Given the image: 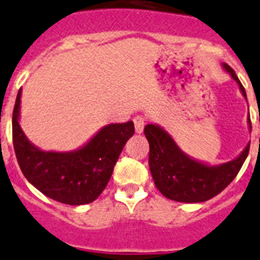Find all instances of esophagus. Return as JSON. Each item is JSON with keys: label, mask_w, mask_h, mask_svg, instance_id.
I'll return each mask as SVG.
<instances>
[{"label": "esophagus", "mask_w": 260, "mask_h": 260, "mask_svg": "<svg viewBox=\"0 0 260 260\" xmlns=\"http://www.w3.org/2000/svg\"><path fill=\"white\" fill-rule=\"evenodd\" d=\"M145 127V118L144 116H136L134 118V128H136L137 134H141L144 132Z\"/></svg>", "instance_id": "obj_1"}]
</instances>
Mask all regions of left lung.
<instances>
[{"mask_svg": "<svg viewBox=\"0 0 260 260\" xmlns=\"http://www.w3.org/2000/svg\"><path fill=\"white\" fill-rule=\"evenodd\" d=\"M221 66L233 81H236L241 94L247 100L244 88L232 68L226 63ZM247 123L251 132L249 116ZM144 133L149 142V168L154 184L166 198L176 202H205L220 194L236 178L248 156L249 144H247L236 158L212 166L183 152L174 137L160 124L148 123Z\"/></svg>", "mask_w": 260, "mask_h": 260, "instance_id": "8db88e82", "label": "left lung"}]
</instances>
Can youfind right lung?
Returning <instances> with one entry per match:
<instances>
[{
	"label": "right lung",
	"mask_w": 260,
	"mask_h": 260,
	"mask_svg": "<svg viewBox=\"0 0 260 260\" xmlns=\"http://www.w3.org/2000/svg\"><path fill=\"white\" fill-rule=\"evenodd\" d=\"M21 89L12 118L13 146L24 176L48 198L66 205L93 202L110 182L122 149L134 134V123L103 126L80 148L69 152L43 150L34 145L20 126Z\"/></svg>",
	"instance_id": "obj_1"
}]
</instances>
